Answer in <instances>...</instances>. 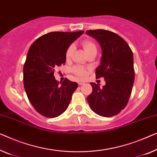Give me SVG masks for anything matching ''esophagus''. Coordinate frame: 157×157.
<instances>
[{"mask_svg":"<svg viewBox=\"0 0 157 157\" xmlns=\"http://www.w3.org/2000/svg\"><path fill=\"white\" fill-rule=\"evenodd\" d=\"M84 83H85V82H82V81H79V82H78V85H83Z\"/></svg>","mask_w":157,"mask_h":157,"instance_id":"esophagus-1","label":"esophagus"}]
</instances>
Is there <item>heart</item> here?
I'll use <instances>...</instances> for the list:
<instances>
[{
    "label": "heart",
    "mask_w": 157,
    "mask_h": 157,
    "mask_svg": "<svg viewBox=\"0 0 157 157\" xmlns=\"http://www.w3.org/2000/svg\"><path fill=\"white\" fill-rule=\"evenodd\" d=\"M81 45L83 47L84 50H85V53L87 56L92 52L97 53V45H96L94 42L92 41V40H90V39L83 40L81 42ZM72 52H73V46L71 45L68 46V48H67L66 50V52H65V58H66L67 60H68L71 58ZM72 71L75 75H78L79 77H82H82H85L86 74V68L82 66H75L73 68H72Z\"/></svg>",
    "instance_id": "obj_1"
}]
</instances>
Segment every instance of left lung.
<instances>
[{"mask_svg":"<svg viewBox=\"0 0 157 157\" xmlns=\"http://www.w3.org/2000/svg\"><path fill=\"white\" fill-rule=\"evenodd\" d=\"M101 47L100 65L96 69V78H104L106 85L91 82L92 92L87 101L92 111L103 117L120 113L127 105L135 80L133 53L124 39L105 29L87 30Z\"/></svg>","mask_w":157,"mask_h":157,"instance_id":"obj_1","label":"left lung"}]
</instances>
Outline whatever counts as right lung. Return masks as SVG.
Listing matches in <instances>:
<instances>
[{
  "mask_svg": "<svg viewBox=\"0 0 157 157\" xmlns=\"http://www.w3.org/2000/svg\"><path fill=\"white\" fill-rule=\"evenodd\" d=\"M84 33L49 32L36 39L28 51L23 67L24 86L34 109L46 118H55L67 109L78 84L65 78L60 83L53 75L66 60L68 46Z\"/></svg>",
  "mask_w": 157,
  "mask_h": 157,
  "instance_id": "right-lung-1",
  "label": "right lung"
}]
</instances>
